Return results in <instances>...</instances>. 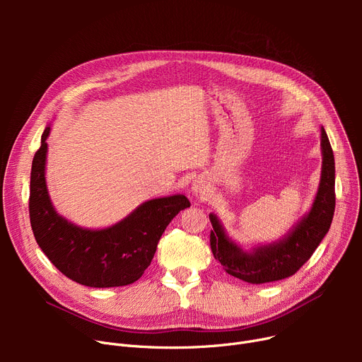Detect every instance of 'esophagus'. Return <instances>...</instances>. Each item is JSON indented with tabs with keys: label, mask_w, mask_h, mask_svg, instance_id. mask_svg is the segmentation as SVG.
Instances as JSON below:
<instances>
[{
	"label": "esophagus",
	"mask_w": 362,
	"mask_h": 362,
	"mask_svg": "<svg viewBox=\"0 0 362 362\" xmlns=\"http://www.w3.org/2000/svg\"><path fill=\"white\" fill-rule=\"evenodd\" d=\"M192 191H194V194L197 195V197H201V198H204L206 194V189H205V185L201 182V180H195L194 182V186H192Z\"/></svg>",
	"instance_id": "1"
}]
</instances>
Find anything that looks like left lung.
<instances>
[{"instance_id": "obj_1", "label": "left lung", "mask_w": 362, "mask_h": 362, "mask_svg": "<svg viewBox=\"0 0 362 362\" xmlns=\"http://www.w3.org/2000/svg\"><path fill=\"white\" fill-rule=\"evenodd\" d=\"M321 179L311 210L283 239L257 246L250 252L243 251L226 235L217 216L210 214L211 251L226 273L246 283L261 284L293 276L311 258L330 229L336 205L334 157L325 127H321Z\"/></svg>"}]
</instances>
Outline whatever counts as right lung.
I'll use <instances>...</instances> for the list:
<instances>
[{
	"instance_id": "obj_1",
	"label": "right lung",
	"mask_w": 362,
	"mask_h": 362,
	"mask_svg": "<svg viewBox=\"0 0 362 362\" xmlns=\"http://www.w3.org/2000/svg\"><path fill=\"white\" fill-rule=\"evenodd\" d=\"M41 136L30 171L29 217L42 252L66 277L89 288H116L136 281L148 269L168 223L191 206L185 195L141 204L126 218L107 229L90 230L57 214L47 182V138Z\"/></svg>"
}]
</instances>
